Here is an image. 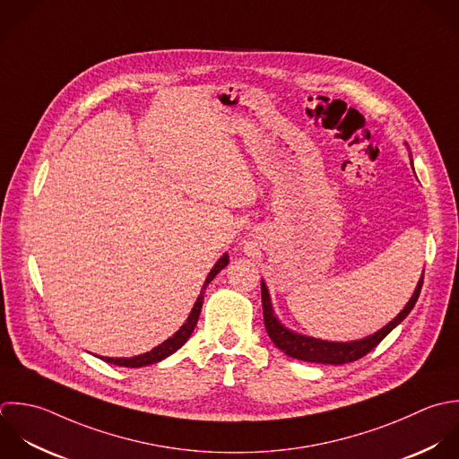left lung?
<instances>
[{
	"label": "left lung",
	"instance_id": "left-lung-1",
	"mask_svg": "<svg viewBox=\"0 0 459 459\" xmlns=\"http://www.w3.org/2000/svg\"><path fill=\"white\" fill-rule=\"evenodd\" d=\"M408 146V144H406ZM410 160L413 166V159H411V152H410ZM422 282H424V273L411 295V299L408 300V304L404 306V309L390 322L386 324L383 329H379L377 333L361 338V340H354V342H329V340H320V338H313V336H306V334H299L295 331H291L290 327H286L275 315L273 306H272V299L268 293V286L266 282L261 279V297H263V316H264V327L266 333L270 336V340L275 343V347L279 351H282L286 356L300 359V361H307V363H322V365H345V363H352L358 361L359 358L367 356L372 349H376L415 307L420 290H422Z\"/></svg>",
	"mask_w": 459,
	"mask_h": 459
}]
</instances>
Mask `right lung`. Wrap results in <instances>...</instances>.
<instances>
[{"label": "right lung", "instance_id": "obj_1", "mask_svg": "<svg viewBox=\"0 0 459 459\" xmlns=\"http://www.w3.org/2000/svg\"><path fill=\"white\" fill-rule=\"evenodd\" d=\"M229 264V254L225 252L218 261L216 264L211 268L204 286H202V291L187 316V320L184 322V325L168 340H164L160 345H157L155 349H152L150 352H144V354H139V356H134V358H103V356H98L100 359H103L105 363H110V365H117V367H126V368H141V367H148V365H153V363H159L162 359H166L168 356H171L173 352H177L187 340L189 336L193 334L195 327H196V322H198V316H200V311H202V304H204V291L205 288L209 286V282Z\"/></svg>", "mask_w": 459, "mask_h": 459}]
</instances>
